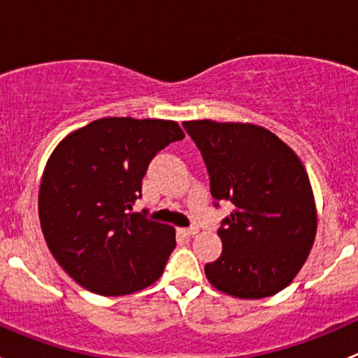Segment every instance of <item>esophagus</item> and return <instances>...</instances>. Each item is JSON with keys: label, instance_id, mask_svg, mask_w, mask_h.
<instances>
[{"label": "esophagus", "instance_id": "obj_1", "mask_svg": "<svg viewBox=\"0 0 358 358\" xmlns=\"http://www.w3.org/2000/svg\"><path fill=\"white\" fill-rule=\"evenodd\" d=\"M197 232H199V227L197 225H190L187 227V229H180V234H183V236H196Z\"/></svg>", "mask_w": 358, "mask_h": 358}]
</instances>
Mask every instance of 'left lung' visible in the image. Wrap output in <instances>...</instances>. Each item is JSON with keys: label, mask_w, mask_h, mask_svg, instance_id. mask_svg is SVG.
<instances>
[{"label": "left lung", "mask_w": 358, "mask_h": 358, "mask_svg": "<svg viewBox=\"0 0 358 358\" xmlns=\"http://www.w3.org/2000/svg\"><path fill=\"white\" fill-rule=\"evenodd\" d=\"M215 199L236 209L222 222L223 251L204 272L211 286L243 299L277 294L308 258L317 211L305 166L279 136L256 124L185 121Z\"/></svg>", "instance_id": "8db88e82"}]
</instances>
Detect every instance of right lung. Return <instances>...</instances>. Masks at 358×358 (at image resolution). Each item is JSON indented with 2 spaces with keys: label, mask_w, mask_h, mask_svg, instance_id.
I'll return each instance as SVG.
<instances>
[{
  "label": "right lung",
  "mask_w": 358,
  "mask_h": 358,
  "mask_svg": "<svg viewBox=\"0 0 358 358\" xmlns=\"http://www.w3.org/2000/svg\"><path fill=\"white\" fill-rule=\"evenodd\" d=\"M182 138L175 121L102 117L53 150L39 187V222L52 255L79 286L124 296L162 275L175 229L131 209L150 161Z\"/></svg>",
  "instance_id": "add662e5"
}]
</instances>
